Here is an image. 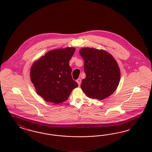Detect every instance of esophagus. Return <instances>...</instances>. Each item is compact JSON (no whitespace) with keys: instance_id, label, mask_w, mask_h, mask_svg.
Instances as JSON below:
<instances>
[{"instance_id":"esophagus-1","label":"esophagus","mask_w":152,"mask_h":152,"mask_svg":"<svg viewBox=\"0 0 152 152\" xmlns=\"http://www.w3.org/2000/svg\"><path fill=\"white\" fill-rule=\"evenodd\" d=\"M76 81H77V83H78V85L80 86V84H81V79H78L76 80Z\"/></svg>"}]
</instances>
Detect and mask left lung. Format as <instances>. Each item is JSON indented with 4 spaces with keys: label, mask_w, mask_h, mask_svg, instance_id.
I'll use <instances>...</instances> for the list:
<instances>
[{
    "label": "left lung",
    "mask_w": 152,
    "mask_h": 152,
    "mask_svg": "<svg viewBox=\"0 0 152 152\" xmlns=\"http://www.w3.org/2000/svg\"><path fill=\"white\" fill-rule=\"evenodd\" d=\"M80 53L84 60L86 77L81 88L89 98L103 100L116 91L120 79V71L114 58L108 52L84 48Z\"/></svg>",
    "instance_id": "left-lung-1"
}]
</instances>
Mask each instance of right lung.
<instances>
[{
    "instance_id": "obj_1",
    "label": "right lung",
    "mask_w": 152,
    "mask_h": 152,
    "mask_svg": "<svg viewBox=\"0 0 152 152\" xmlns=\"http://www.w3.org/2000/svg\"><path fill=\"white\" fill-rule=\"evenodd\" d=\"M74 47L49 51L31 66L30 77L37 94L47 102L58 104L66 101L78 84L72 77L69 60Z\"/></svg>"
}]
</instances>
